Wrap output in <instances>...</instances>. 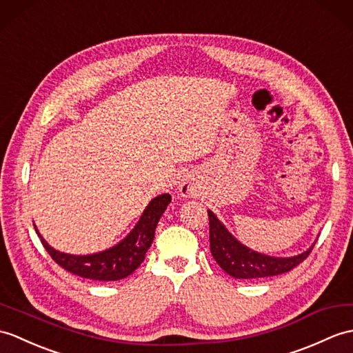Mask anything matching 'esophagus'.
Segmentation results:
<instances>
[{
  "instance_id": "obj_1",
  "label": "esophagus",
  "mask_w": 353,
  "mask_h": 353,
  "mask_svg": "<svg viewBox=\"0 0 353 353\" xmlns=\"http://www.w3.org/2000/svg\"><path fill=\"white\" fill-rule=\"evenodd\" d=\"M192 183L190 182V180H183V182L179 183V191L182 192L183 195H188V194H192Z\"/></svg>"
}]
</instances>
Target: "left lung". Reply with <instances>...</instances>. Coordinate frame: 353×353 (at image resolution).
<instances>
[{
  "label": "left lung",
  "instance_id": "1",
  "mask_svg": "<svg viewBox=\"0 0 353 353\" xmlns=\"http://www.w3.org/2000/svg\"><path fill=\"white\" fill-rule=\"evenodd\" d=\"M208 214L212 256L228 275L241 280H256L289 272L302 263L314 247L311 245L307 251L293 257H270L245 247L227 230L214 212L208 210Z\"/></svg>",
  "mask_w": 353,
  "mask_h": 353
}]
</instances>
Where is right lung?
Segmentation results:
<instances>
[{
    "label": "right lung",
    "mask_w": 353,
    "mask_h": 353,
    "mask_svg": "<svg viewBox=\"0 0 353 353\" xmlns=\"http://www.w3.org/2000/svg\"><path fill=\"white\" fill-rule=\"evenodd\" d=\"M170 203V194L154 196L149 203V206L143 212V215L134 227V230L125 239L108 250L96 254H88V256H73V254H65L54 250L40 236L37 228H34L49 256L52 257L57 265H60L68 272L88 278V280L117 281L132 274L143 263L145 252L153 242L157 225Z\"/></svg>",
    "instance_id": "obj_1"
}]
</instances>
